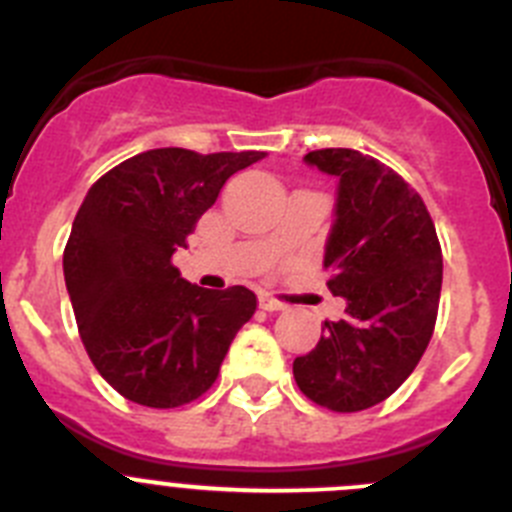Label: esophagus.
<instances>
[{
  "label": "esophagus",
  "mask_w": 512,
  "mask_h": 512,
  "mask_svg": "<svg viewBox=\"0 0 512 512\" xmlns=\"http://www.w3.org/2000/svg\"><path fill=\"white\" fill-rule=\"evenodd\" d=\"M259 307L266 312H279V310H284V302L274 300L271 295H259Z\"/></svg>",
  "instance_id": "34e87169"
}]
</instances>
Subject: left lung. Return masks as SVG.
<instances>
[{
  "label": "left lung",
  "mask_w": 512,
  "mask_h": 512,
  "mask_svg": "<svg viewBox=\"0 0 512 512\" xmlns=\"http://www.w3.org/2000/svg\"><path fill=\"white\" fill-rule=\"evenodd\" d=\"M307 166L336 176L323 266L346 318L325 320L310 354L292 364L297 387L323 408L356 413L387 400L428 348L443 259L423 200L402 176L351 148H323Z\"/></svg>",
  "instance_id": "1"
}]
</instances>
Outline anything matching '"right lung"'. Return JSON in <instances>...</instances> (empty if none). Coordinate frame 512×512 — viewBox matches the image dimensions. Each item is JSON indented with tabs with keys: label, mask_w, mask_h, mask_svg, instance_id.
I'll return each instance as SVG.
<instances>
[{
	"label": "right lung",
	"mask_w": 512,
	"mask_h": 512,
	"mask_svg": "<svg viewBox=\"0 0 512 512\" xmlns=\"http://www.w3.org/2000/svg\"><path fill=\"white\" fill-rule=\"evenodd\" d=\"M261 151L153 148L92 184L71 225L63 277L89 359L146 408H179L212 387L235 333L256 312L246 287L202 289L171 256L235 171Z\"/></svg>",
	"instance_id": "right-lung-1"
}]
</instances>
